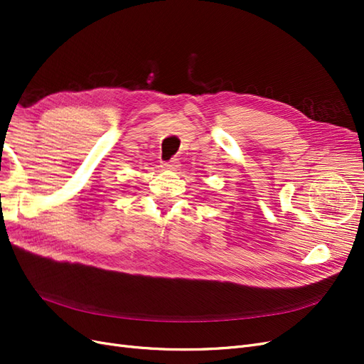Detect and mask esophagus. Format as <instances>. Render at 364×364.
<instances>
[{"label": "esophagus", "mask_w": 364, "mask_h": 364, "mask_svg": "<svg viewBox=\"0 0 364 364\" xmlns=\"http://www.w3.org/2000/svg\"><path fill=\"white\" fill-rule=\"evenodd\" d=\"M179 167V159H171L168 162H162V168L164 170H168V171H174L176 168Z\"/></svg>", "instance_id": "34e87169"}]
</instances>
